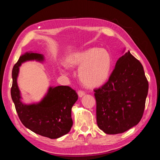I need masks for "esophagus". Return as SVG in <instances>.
I'll return each mask as SVG.
<instances>
[{
	"label": "esophagus",
	"mask_w": 160,
	"mask_h": 160,
	"mask_svg": "<svg viewBox=\"0 0 160 160\" xmlns=\"http://www.w3.org/2000/svg\"><path fill=\"white\" fill-rule=\"evenodd\" d=\"M78 96H79V97H82L85 95V92H84V91L79 90L78 92Z\"/></svg>",
	"instance_id": "obj_1"
}]
</instances>
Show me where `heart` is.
<instances>
[{"label": "heart", "mask_w": 160, "mask_h": 160, "mask_svg": "<svg viewBox=\"0 0 160 160\" xmlns=\"http://www.w3.org/2000/svg\"><path fill=\"white\" fill-rule=\"evenodd\" d=\"M65 63L68 68H79L78 78L88 88H97L106 83L112 68V58L104 48H88L68 55Z\"/></svg>", "instance_id": "1"}]
</instances>
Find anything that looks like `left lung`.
<instances>
[{
	"label": "left lung",
	"mask_w": 160,
	"mask_h": 160,
	"mask_svg": "<svg viewBox=\"0 0 160 160\" xmlns=\"http://www.w3.org/2000/svg\"><path fill=\"white\" fill-rule=\"evenodd\" d=\"M94 91L97 126L105 133H122L141 120L148 82L141 63L129 51L118 58L109 80Z\"/></svg>",
	"instance_id": "obj_1"
}]
</instances>
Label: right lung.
Here are the masks:
<instances>
[{"mask_svg": "<svg viewBox=\"0 0 160 160\" xmlns=\"http://www.w3.org/2000/svg\"><path fill=\"white\" fill-rule=\"evenodd\" d=\"M43 62L41 53L27 52L13 67L11 97L19 118L26 128L42 136L58 138L68 132L72 126L71 109L78 99V94L68 86L50 87L41 101L27 104L22 97L17 80L22 63L28 61Z\"/></svg>", "mask_w": 160, "mask_h": 160, "instance_id": "right-lung-1", "label": "right lung"}]
</instances>
